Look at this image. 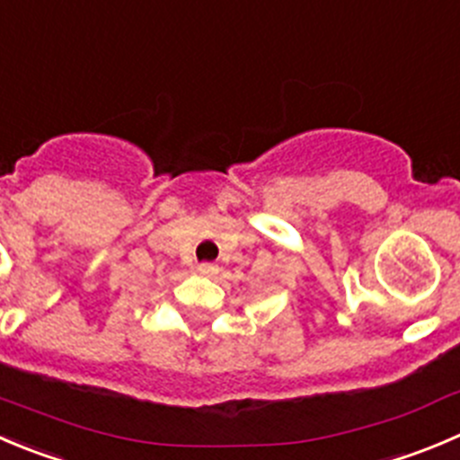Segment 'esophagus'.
I'll return each instance as SVG.
<instances>
[{
  "mask_svg": "<svg viewBox=\"0 0 460 460\" xmlns=\"http://www.w3.org/2000/svg\"><path fill=\"white\" fill-rule=\"evenodd\" d=\"M196 270H199V275H205V278H209V275L217 273V266H214V264H199V266H196Z\"/></svg>",
  "mask_w": 460,
  "mask_h": 460,
  "instance_id": "obj_1",
  "label": "esophagus"
}]
</instances>
